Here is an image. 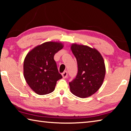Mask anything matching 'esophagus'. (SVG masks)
<instances>
[{"label": "esophagus", "mask_w": 131, "mask_h": 131, "mask_svg": "<svg viewBox=\"0 0 131 131\" xmlns=\"http://www.w3.org/2000/svg\"><path fill=\"white\" fill-rule=\"evenodd\" d=\"M62 76L63 78H64V79L67 78V77H68V72H66V71H65V72H64L63 73H62Z\"/></svg>", "instance_id": "esophagus-1"}]
</instances>
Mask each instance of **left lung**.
<instances>
[{
    "label": "left lung",
    "instance_id": "8db88e82",
    "mask_svg": "<svg viewBox=\"0 0 131 131\" xmlns=\"http://www.w3.org/2000/svg\"><path fill=\"white\" fill-rule=\"evenodd\" d=\"M70 49L76 57L78 73L69 83L73 94L81 98L94 94L102 85L106 74L105 61L95 48L73 43Z\"/></svg>",
    "mask_w": 131,
    "mask_h": 131
}]
</instances>
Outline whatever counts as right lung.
Masks as SVG:
<instances>
[{
	"label": "right lung",
	"mask_w": 131,
	"mask_h": 131,
	"mask_svg": "<svg viewBox=\"0 0 131 131\" xmlns=\"http://www.w3.org/2000/svg\"><path fill=\"white\" fill-rule=\"evenodd\" d=\"M63 46L61 42L47 41L37 46L26 54L24 62V76L37 94L43 95L53 92L57 81L62 78L54 57Z\"/></svg>",
	"instance_id": "add662e5"
}]
</instances>
